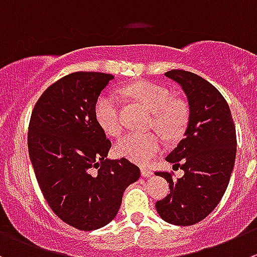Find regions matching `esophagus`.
Wrapping results in <instances>:
<instances>
[{"mask_svg":"<svg viewBox=\"0 0 257 257\" xmlns=\"http://www.w3.org/2000/svg\"><path fill=\"white\" fill-rule=\"evenodd\" d=\"M141 175L144 178H150L151 175H154V172L151 169H149V168H141Z\"/></svg>","mask_w":257,"mask_h":257,"instance_id":"1","label":"esophagus"}]
</instances>
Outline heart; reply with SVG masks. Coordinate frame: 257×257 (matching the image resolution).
<instances>
[{"label": "heart", "mask_w": 257, "mask_h": 257, "mask_svg": "<svg viewBox=\"0 0 257 257\" xmlns=\"http://www.w3.org/2000/svg\"><path fill=\"white\" fill-rule=\"evenodd\" d=\"M126 92L154 112V122L160 133L168 138L178 136L188 119L187 106L172 98L168 88L153 82H138L126 88ZM94 117L102 130L109 136H118L122 131L119 97L113 92L99 94L94 103ZM163 149L160 138L155 134L133 133L117 143L116 153L121 158L138 164H148Z\"/></svg>", "instance_id": "heart-1"}]
</instances>
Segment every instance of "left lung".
Instances as JSON below:
<instances>
[{"label":"left lung","mask_w":257,"mask_h":257,"mask_svg":"<svg viewBox=\"0 0 257 257\" xmlns=\"http://www.w3.org/2000/svg\"><path fill=\"white\" fill-rule=\"evenodd\" d=\"M165 77L182 87L189 118L184 139L167 156L184 175L174 182L169 173H156L169 182L170 193L155 207L168 223L190 226L206 218L226 192L236 159V128L226 99L211 83L179 69Z\"/></svg>","instance_id":"obj_1"}]
</instances>
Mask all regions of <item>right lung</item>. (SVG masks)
I'll use <instances>...</instances> for the list:
<instances>
[{"label":"right lung","instance_id":"obj_1","mask_svg":"<svg viewBox=\"0 0 257 257\" xmlns=\"http://www.w3.org/2000/svg\"><path fill=\"white\" fill-rule=\"evenodd\" d=\"M111 74L77 72L51 84L31 113L29 155L53 212L82 231L101 228L118 212L124 189L140 178L127 159L107 158L111 143L94 103Z\"/></svg>","mask_w":257,"mask_h":257}]
</instances>
